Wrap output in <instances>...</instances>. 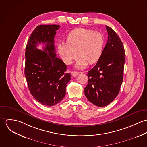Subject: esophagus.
<instances>
[{
    "mask_svg": "<svg viewBox=\"0 0 147 147\" xmlns=\"http://www.w3.org/2000/svg\"><path fill=\"white\" fill-rule=\"evenodd\" d=\"M71 74L73 76H76L79 74V72H76V71H72Z\"/></svg>",
    "mask_w": 147,
    "mask_h": 147,
    "instance_id": "esophagus-1",
    "label": "esophagus"
}]
</instances>
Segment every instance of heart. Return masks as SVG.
Instances as JSON below:
<instances>
[{
	"label": "heart",
	"instance_id": "b5f03b06",
	"mask_svg": "<svg viewBox=\"0 0 147 147\" xmlns=\"http://www.w3.org/2000/svg\"><path fill=\"white\" fill-rule=\"evenodd\" d=\"M66 42H61L58 45V52L64 62L70 64L78 54L75 67L82 69L88 63L93 64L99 60L103 52L105 39L99 32L77 28L68 33Z\"/></svg>",
	"mask_w": 147,
	"mask_h": 147
}]
</instances>
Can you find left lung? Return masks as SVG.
Here are the masks:
<instances>
[{
	"instance_id": "left-lung-1",
	"label": "left lung",
	"mask_w": 147,
	"mask_h": 147,
	"mask_svg": "<svg viewBox=\"0 0 147 147\" xmlns=\"http://www.w3.org/2000/svg\"><path fill=\"white\" fill-rule=\"evenodd\" d=\"M108 40L101 57L88 71L84 93L89 102L104 107L118 96L123 79L125 52L123 43L115 31L106 26Z\"/></svg>"
}]
</instances>
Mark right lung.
Wrapping results in <instances>:
<instances>
[{"mask_svg": "<svg viewBox=\"0 0 147 147\" xmlns=\"http://www.w3.org/2000/svg\"><path fill=\"white\" fill-rule=\"evenodd\" d=\"M58 25H40L30 35L26 46L25 76L29 90L42 105L51 106L59 103L65 95L71 75L65 72L67 65L56 57L54 37ZM45 45L44 50L36 48Z\"/></svg>", "mask_w": 147, "mask_h": 147, "instance_id": "obj_1", "label": "right lung"}]
</instances>
